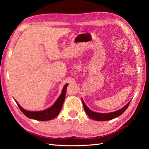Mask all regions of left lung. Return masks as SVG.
Segmentation results:
<instances>
[{"instance_id":"obj_1","label":"left lung","mask_w":149,"mask_h":149,"mask_svg":"<svg viewBox=\"0 0 149 149\" xmlns=\"http://www.w3.org/2000/svg\"><path fill=\"white\" fill-rule=\"evenodd\" d=\"M82 101H83V106H84V108L85 110V112L86 113L88 116H89L90 118L93 119L94 120H97V121H106V120H112L113 118H116V117H117V116L121 115L126 110V109L127 108L129 105V104H130V102H131V101H130V102H129L127 104H126L124 107H122V109L116 111L109 113H99L94 112V111H93L90 110L87 107L86 104H85L84 101L83 100H82Z\"/></svg>"}]
</instances>
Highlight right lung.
Wrapping results in <instances>:
<instances>
[{"label": "right lung", "mask_w": 149, "mask_h": 149, "mask_svg": "<svg viewBox=\"0 0 149 149\" xmlns=\"http://www.w3.org/2000/svg\"><path fill=\"white\" fill-rule=\"evenodd\" d=\"M68 85V84L67 83L65 85L63 88L61 94L60 95V96L52 106L47 109L41 111H29L22 108L16 100L15 102H17L21 111L28 118L36 120H40V121H46V120H52L58 115V114L62 108L63 104L64 102L65 98L66 88H67Z\"/></svg>", "instance_id": "right-lung-1"}]
</instances>
